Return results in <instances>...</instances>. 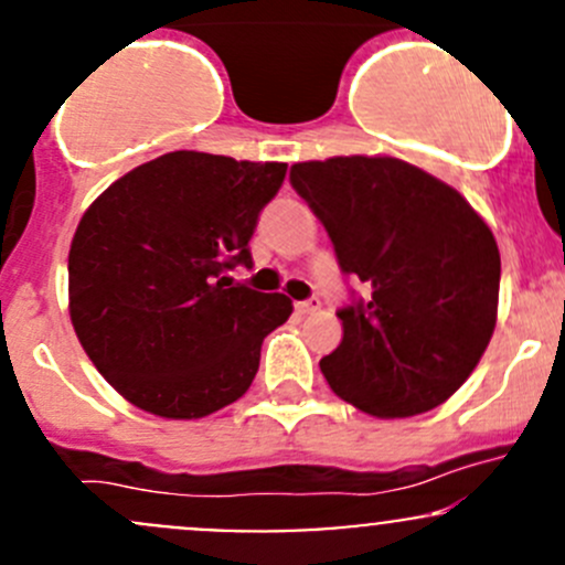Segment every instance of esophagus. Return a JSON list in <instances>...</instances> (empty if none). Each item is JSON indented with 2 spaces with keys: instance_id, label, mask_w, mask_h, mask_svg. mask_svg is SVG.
<instances>
[{
  "instance_id": "1",
  "label": "esophagus",
  "mask_w": 565,
  "mask_h": 565,
  "mask_svg": "<svg viewBox=\"0 0 565 565\" xmlns=\"http://www.w3.org/2000/svg\"><path fill=\"white\" fill-rule=\"evenodd\" d=\"M295 309L300 311V315H315V311L322 309V300L319 298H309V300H300V303H295Z\"/></svg>"
}]
</instances>
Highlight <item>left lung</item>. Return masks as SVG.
<instances>
[{
  "instance_id": "8db88e82",
  "label": "left lung",
  "mask_w": 565,
  "mask_h": 565,
  "mask_svg": "<svg viewBox=\"0 0 565 565\" xmlns=\"http://www.w3.org/2000/svg\"><path fill=\"white\" fill-rule=\"evenodd\" d=\"M289 182L328 230L350 292L341 344L319 361L335 396L377 418L446 402L498 317L500 250L451 185L396 158L295 163Z\"/></svg>"
}]
</instances>
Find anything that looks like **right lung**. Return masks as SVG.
I'll use <instances>...</instances> for the list:
<instances>
[{"label":"right lung","mask_w":565,"mask_h":565,"mask_svg":"<svg viewBox=\"0 0 565 565\" xmlns=\"http://www.w3.org/2000/svg\"><path fill=\"white\" fill-rule=\"evenodd\" d=\"M287 163L167 152L119 177L84 213L71 256V319L100 374L161 418L237 402L262 341L292 315L284 295L235 284Z\"/></svg>","instance_id":"1"}]
</instances>
